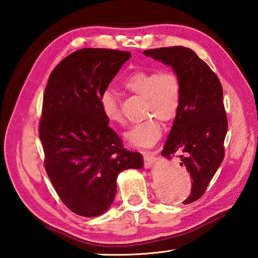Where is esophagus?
I'll use <instances>...</instances> for the list:
<instances>
[{
	"mask_svg": "<svg viewBox=\"0 0 258 258\" xmlns=\"http://www.w3.org/2000/svg\"><path fill=\"white\" fill-rule=\"evenodd\" d=\"M143 156H144V161H145L146 167H150L152 164L155 162V155L153 154L152 152H144L143 153Z\"/></svg>",
	"mask_w": 258,
	"mask_h": 258,
	"instance_id": "esophagus-1",
	"label": "esophagus"
}]
</instances>
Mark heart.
Instances as JSON below:
<instances>
[{
	"instance_id": "heart-1",
	"label": "heart",
	"mask_w": 258,
	"mask_h": 258,
	"mask_svg": "<svg viewBox=\"0 0 258 258\" xmlns=\"http://www.w3.org/2000/svg\"><path fill=\"white\" fill-rule=\"evenodd\" d=\"M123 86L132 94L144 98V117H146L143 122L127 131L125 139L136 147L153 146L163 133L161 120L164 123L172 122L179 112L183 98L182 79L172 69L136 71L124 80ZM100 106L108 123L125 124L118 98L112 91L106 90L102 93Z\"/></svg>"
}]
</instances>
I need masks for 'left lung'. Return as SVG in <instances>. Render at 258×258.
I'll return each mask as SVG.
<instances>
[{
    "label": "left lung",
    "mask_w": 258,
    "mask_h": 258,
    "mask_svg": "<svg viewBox=\"0 0 258 258\" xmlns=\"http://www.w3.org/2000/svg\"><path fill=\"white\" fill-rule=\"evenodd\" d=\"M144 54L171 65L183 82L182 105L162 155L171 158L172 154H178L180 166L187 169L191 189L183 204H189L205 193L225 156L224 141L228 124L222 84L190 48L160 47L146 50Z\"/></svg>",
    "instance_id": "8db88e82"
}]
</instances>
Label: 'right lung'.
I'll return each mask as SVG.
<instances>
[{
	"label": "right lung",
	"mask_w": 258,
	"mask_h": 258,
	"mask_svg": "<svg viewBox=\"0 0 258 258\" xmlns=\"http://www.w3.org/2000/svg\"><path fill=\"white\" fill-rule=\"evenodd\" d=\"M130 57L125 51L82 48L48 78L38 123L45 171L61 201L80 216L103 214L116 194L117 175L143 167L142 155L123 149L100 106Z\"/></svg>",
	"instance_id": "add662e5"
}]
</instances>
